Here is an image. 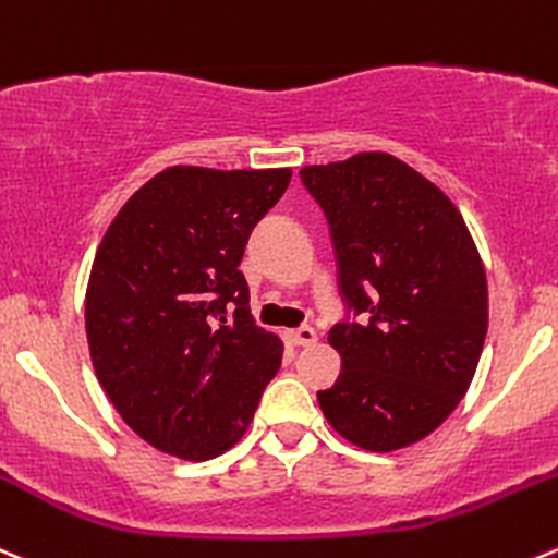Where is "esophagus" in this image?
Instances as JSON below:
<instances>
[{"label":"esophagus","mask_w":558,"mask_h":558,"mask_svg":"<svg viewBox=\"0 0 558 558\" xmlns=\"http://www.w3.org/2000/svg\"><path fill=\"white\" fill-rule=\"evenodd\" d=\"M286 338H289L294 345H313L318 340V335L313 327H296V329H289Z\"/></svg>","instance_id":"34e87169"}]
</instances>
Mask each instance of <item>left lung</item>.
<instances>
[{
	"mask_svg": "<svg viewBox=\"0 0 558 558\" xmlns=\"http://www.w3.org/2000/svg\"><path fill=\"white\" fill-rule=\"evenodd\" d=\"M327 215L340 294L338 381L318 392L351 445L392 452L434 434L472 384L488 332L483 258L456 204L387 153L300 171Z\"/></svg>",
	"mask_w": 558,
	"mask_h": 558,
	"instance_id": "left-lung-1",
	"label": "left lung"
}]
</instances>
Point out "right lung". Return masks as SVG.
Returning a JSON list of instances; mask_svg holds the SVG:
<instances>
[{
  "label": "right lung",
  "mask_w": 558,
  "mask_h": 558,
  "mask_svg": "<svg viewBox=\"0 0 558 558\" xmlns=\"http://www.w3.org/2000/svg\"><path fill=\"white\" fill-rule=\"evenodd\" d=\"M289 182L291 169L171 166L108 226L86 286L89 356L113 409L155 450L223 456L278 373L283 340L253 322L240 262Z\"/></svg>",
  "instance_id": "add662e5"
}]
</instances>
